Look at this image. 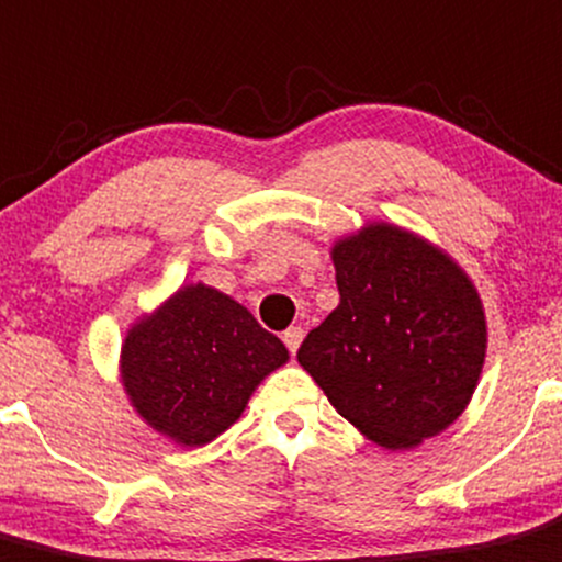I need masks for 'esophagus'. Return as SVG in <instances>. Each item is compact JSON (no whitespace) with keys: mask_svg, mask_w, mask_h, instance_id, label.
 <instances>
[{"mask_svg":"<svg viewBox=\"0 0 562 562\" xmlns=\"http://www.w3.org/2000/svg\"><path fill=\"white\" fill-rule=\"evenodd\" d=\"M302 337H304L302 326H291V329L282 331V342H285L288 351H291V353L299 351V346H302Z\"/></svg>","mask_w":562,"mask_h":562,"instance_id":"1","label":"esophagus"}]
</instances>
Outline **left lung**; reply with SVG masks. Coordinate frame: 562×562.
<instances>
[{"label":"left lung","instance_id":"obj_1","mask_svg":"<svg viewBox=\"0 0 562 562\" xmlns=\"http://www.w3.org/2000/svg\"><path fill=\"white\" fill-rule=\"evenodd\" d=\"M340 304L304 337L299 364L337 414L386 450L459 419L486 359V315L442 249L368 225L331 249Z\"/></svg>","mask_w":562,"mask_h":562}]
</instances>
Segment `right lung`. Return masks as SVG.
Instances as JSON below:
<instances>
[{
	"instance_id": "right-lung-1",
	"label": "right lung",
	"mask_w": 562,
	"mask_h": 562,
	"mask_svg": "<svg viewBox=\"0 0 562 562\" xmlns=\"http://www.w3.org/2000/svg\"><path fill=\"white\" fill-rule=\"evenodd\" d=\"M285 362L280 337L247 307L198 282L131 326L120 375L150 428L198 448L231 428L255 386Z\"/></svg>"
}]
</instances>
